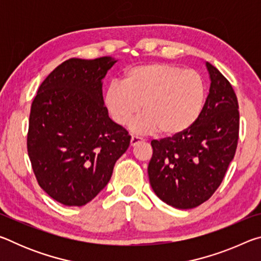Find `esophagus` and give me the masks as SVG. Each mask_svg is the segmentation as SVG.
Segmentation results:
<instances>
[{"label": "esophagus", "mask_w": 261, "mask_h": 261, "mask_svg": "<svg viewBox=\"0 0 261 261\" xmlns=\"http://www.w3.org/2000/svg\"><path fill=\"white\" fill-rule=\"evenodd\" d=\"M141 141H143V138H141V137L132 136L131 140H130V144H131V146H136V145H138L139 143H141Z\"/></svg>", "instance_id": "34e87169"}]
</instances>
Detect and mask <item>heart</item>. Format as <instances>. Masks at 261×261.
I'll list each match as a JSON object with an SVG mask.
<instances>
[{
  "label": "heart",
  "mask_w": 261,
  "mask_h": 261,
  "mask_svg": "<svg viewBox=\"0 0 261 261\" xmlns=\"http://www.w3.org/2000/svg\"><path fill=\"white\" fill-rule=\"evenodd\" d=\"M206 99L205 82L194 70L170 63H147L125 70L123 84L112 82L103 106L117 125L132 123L136 132L156 131L165 137L184 134L198 121Z\"/></svg>",
  "instance_id": "heart-1"
}]
</instances>
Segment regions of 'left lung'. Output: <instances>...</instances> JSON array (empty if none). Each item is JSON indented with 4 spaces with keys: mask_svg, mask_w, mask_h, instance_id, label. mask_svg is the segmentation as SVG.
<instances>
[{
    "mask_svg": "<svg viewBox=\"0 0 261 261\" xmlns=\"http://www.w3.org/2000/svg\"><path fill=\"white\" fill-rule=\"evenodd\" d=\"M211 87L198 121L184 134L152 140L151 187L161 200L180 210L208 200L235 156L240 112L235 91L211 63Z\"/></svg>",
    "mask_w": 261,
    "mask_h": 261,
    "instance_id": "1",
    "label": "left lung"
}]
</instances>
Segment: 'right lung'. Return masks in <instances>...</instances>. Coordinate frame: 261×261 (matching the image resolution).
Returning a JSON list of instances; mask_svg holds the SVG:
<instances>
[{
  "instance_id": "right-lung-1",
  "label": "right lung",
  "mask_w": 261,
  "mask_h": 261,
  "mask_svg": "<svg viewBox=\"0 0 261 261\" xmlns=\"http://www.w3.org/2000/svg\"><path fill=\"white\" fill-rule=\"evenodd\" d=\"M110 56L69 59L39 86L31 106L28 153L38 184L65 206L91 201L112 177L131 136L110 120L102 78Z\"/></svg>"
}]
</instances>
